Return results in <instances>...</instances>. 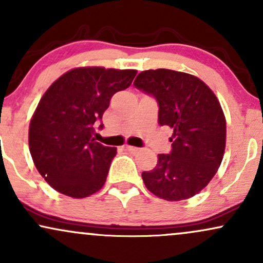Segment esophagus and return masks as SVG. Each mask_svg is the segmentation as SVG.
Returning a JSON list of instances; mask_svg holds the SVG:
<instances>
[{
	"mask_svg": "<svg viewBox=\"0 0 263 263\" xmlns=\"http://www.w3.org/2000/svg\"><path fill=\"white\" fill-rule=\"evenodd\" d=\"M125 149L129 152V153H137V152L140 151V148L134 147V145H125Z\"/></svg>",
	"mask_w": 263,
	"mask_h": 263,
	"instance_id": "1",
	"label": "esophagus"
}]
</instances>
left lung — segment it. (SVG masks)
<instances>
[{
  "label": "left lung",
  "instance_id": "8db88e82",
  "mask_svg": "<svg viewBox=\"0 0 263 263\" xmlns=\"http://www.w3.org/2000/svg\"><path fill=\"white\" fill-rule=\"evenodd\" d=\"M134 84L156 98L158 122L173 128L172 152L158 154L156 167L142 173L145 187L163 200H187L208 185L223 160L227 122L222 106L204 82L185 72L148 69Z\"/></svg>",
  "mask_w": 263,
  "mask_h": 263
}]
</instances>
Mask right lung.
I'll use <instances>...</instances> for the list:
<instances>
[{"mask_svg":"<svg viewBox=\"0 0 263 263\" xmlns=\"http://www.w3.org/2000/svg\"><path fill=\"white\" fill-rule=\"evenodd\" d=\"M136 69L78 67L50 85L29 125V151L37 172L60 194L83 198L105 183L116 148L96 142V125ZM100 123L99 128H103Z\"/></svg>","mask_w":263,"mask_h":263,"instance_id":"right-lung-1","label":"right lung"}]
</instances>
